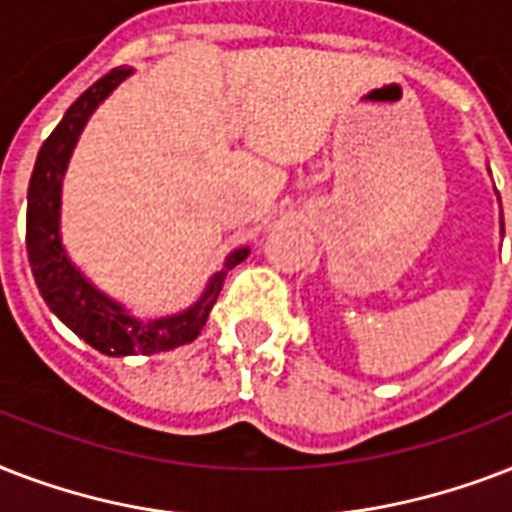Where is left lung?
I'll list each match as a JSON object with an SVG mask.
<instances>
[{"mask_svg":"<svg viewBox=\"0 0 512 512\" xmlns=\"http://www.w3.org/2000/svg\"><path fill=\"white\" fill-rule=\"evenodd\" d=\"M499 224H502V235H505V221H499Z\"/></svg>","mask_w":512,"mask_h":512,"instance_id":"1","label":"left lung"}]
</instances>
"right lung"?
I'll return each mask as SVG.
<instances>
[{
	"instance_id": "1",
	"label": "right lung",
	"mask_w": 512,
	"mask_h": 512,
	"mask_svg": "<svg viewBox=\"0 0 512 512\" xmlns=\"http://www.w3.org/2000/svg\"><path fill=\"white\" fill-rule=\"evenodd\" d=\"M130 74H133L130 69L109 71L69 106L58 128L47 136L39 149L29 181V208H26V251H29L31 275L42 299L63 326L71 328L90 347L112 358L154 355V352H168L181 344L194 342L219 299L227 272L248 259L251 253L248 245L235 248L224 259L219 272L208 280L205 291L192 307L176 315L149 320L136 318L122 301L112 299L93 280H87L85 272L69 259L61 237L63 176H66L71 154L87 120Z\"/></svg>"
}]
</instances>
